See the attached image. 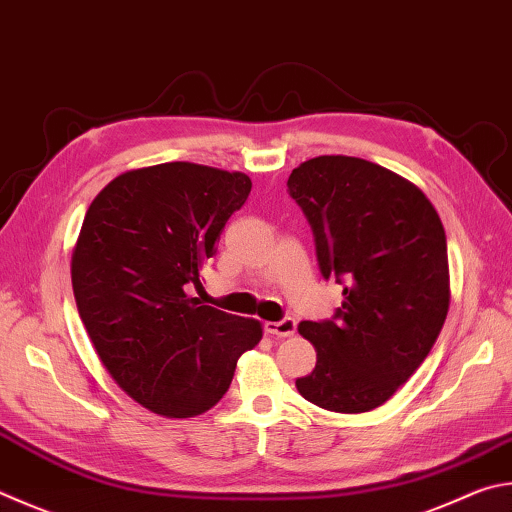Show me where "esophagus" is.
I'll use <instances>...</instances> for the list:
<instances>
[{
  "instance_id": "1",
  "label": "esophagus",
  "mask_w": 512,
  "mask_h": 512,
  "mask_svg": "<svg viewBox=\"0 0 512 512\" xmlns=\"http://www.w3.org/2000/svg\"><path fill=\"white\" fill-rule=\"evenodd\" d=\"M297 329V324L293 318H284L280 322H266V331L271 333V336H277V338H288L293 336Z\"/></svg>"
}]
</instances>
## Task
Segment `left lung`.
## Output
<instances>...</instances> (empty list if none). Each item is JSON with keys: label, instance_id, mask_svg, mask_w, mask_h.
I'll return each mask as SVG.
<instances>
[{"label": "left lung", "instance_id": "1", "mask_svg": "<svg viewBox=\"0 0 512 512\" xmlns=\"http://www.w3.org/2000/svg\"><path fill=\"white\" fill-rule=\"evenodd\" d=\"M288 192L313 228L322 275L347 284L336 320L297 327L318 362L295 387L322 410L369 412L421 367L448 318L441 217L418 185L356 156L300 163Z\"/></svg>", "mask_w": 512, "mask_h": 512}]
</instances>
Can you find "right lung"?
Wrapping results in <instances>:
<instances>
[{
  "mask_svg": "<svg viewBox=\"0 0 512 512\" xmlns=\"http://www.w3.org/2000/svg\"><path fill=\"white\" fill-rule=\"evenodd\" d=\"M250 188L219 167H138L109 181L82 221L71 257L82 324L116 385L154 414L208 412L264 336L259 320L188 295Z\"/></svg>",
  "mask_w": 512,
  "mask_h": 512,
  "instance_id": "right-lung-1",
  "label": "right lung"
}]
</instances>
